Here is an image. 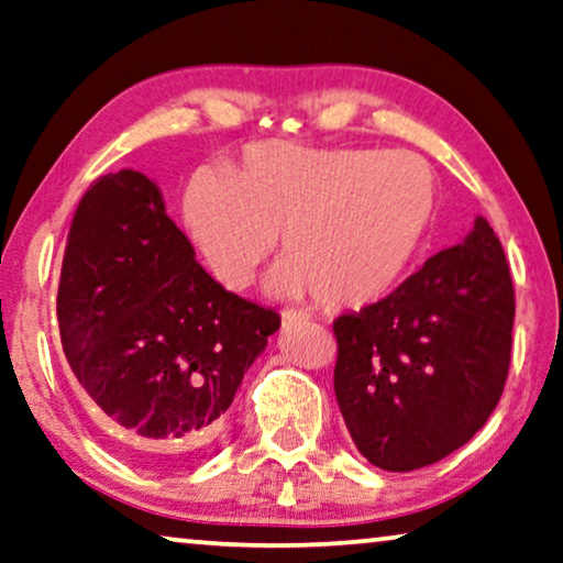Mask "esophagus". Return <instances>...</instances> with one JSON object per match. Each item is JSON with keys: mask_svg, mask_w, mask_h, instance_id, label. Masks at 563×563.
Returning <instances> with one entry per match:
<instances>
[{"mask_svg": "<svg viewBox=\"0 0 563 563\" xmlns=\"http://www.w3.org/2000/svg\"><path fill=\"white\" fill-rule=\"evenodd\" d=\"M283 325H296L300 321H306V313H300V310H283Z\"/></svg>", "mask_w": 563, "mask_h": 563, "instance_id": "obj_1", "label": "esophagus"}]
</instances>
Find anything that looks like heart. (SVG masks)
Wrapping results in <instances>:
<instances>
[{"mask_svg": "<svg viewBox=\"0 0 563 563\" xmlns=\"http://www.w3.org/2000/svg\"><path fill=\"white\" fill-rule=\"evenodd\" d=\"M440 212V184L415 154L306 148L265 141L220 174L201 169L181 197L191 245L232 292L253 283L280 238L271 285L325 308L376 303L407 278Z\"/></svg>", "mask_w": 563, "mask_h": 563, "instance_id": "b5f03b06", "label": "heart"}]
</instances>
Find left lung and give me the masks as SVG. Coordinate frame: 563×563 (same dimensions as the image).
<instances>
[{
    "label": "left lung",
    "mask_w": 563,
    "mask_h": 563,
    "mask_svg": "<svg viewBox=\"0 0 563 563\" xmlns=\"http://www.w3.org/2000/svg\"><path fill=\"white\" fill-rule=\"evenodd\" d=\"M516 296L485 217L387 298L333 321V389L368 463L409 473L473 438L510 366Z\"/></svg>",
    "instance_id": "8db88e82"
}]
</instances>
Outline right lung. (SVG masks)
I'll return each mask as SVG.
<instances>
[{"label":"right lung","instance_id":"add662e5","mask_svg":"<svg viewBox=\"0 0 563 563\" xmlns=\"http://www.w3.org/2000/svg\"><path fill=\"white\" fill-rule=\"evenodd\" d=\"M57 323L75 379L144 467H181L220 427L280 316L197 263L146 174H106L67 234Z\"/></svg>","mask_w":563,"mask_h":563}]
</instances>
